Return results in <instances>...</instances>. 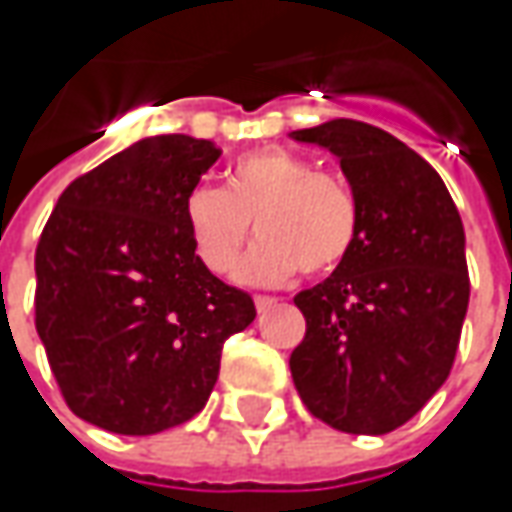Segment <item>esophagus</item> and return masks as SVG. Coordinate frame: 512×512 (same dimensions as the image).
<instances>
[{"instance_id":"34e87169","label":"esophagus","mask_w":512,"mask_h":512,"mask_svg":"<svg viewBox=\"0 0 512 512\" xmlns=\"http://www.w3.org/2000/svg\"><path fill=\"white\" fill-rule=\"evenodd\" d=\"M253 305H256L259 313H265V310H270V307L276 305V299H273V296H253Z\"/></svg>"}]
</instances>
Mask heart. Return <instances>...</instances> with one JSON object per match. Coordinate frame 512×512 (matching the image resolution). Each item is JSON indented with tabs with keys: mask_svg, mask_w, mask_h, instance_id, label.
Here are the masks:
<instances>
[{
	"mask_svg": "<svg viewBox=\"0 0 512 512\" xmlns=\"http://www.w3.org/2000/svg\"><path fill=\"white\" fill-rule=\"evenodd\" d=\"M187 233L210 273L236 265L250 225L239 282L282 285L299 270L333 273L359 236V205L339 176L285 148L253 150L227 170V185H193L185 196Z\"/></svg>",
	"mask_w": 512,
	"mask_h": 512,
	"instance_id": "obj_1",
	"label": "heart"
}]
</instances>
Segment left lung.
Instances as JSON below:
<instances>
[{
    "mask_svg": "<svg viewBox=\"0 0 512 512\" xmlns=\"http://www.w3.org/2000/svg\"><path fill=\"white\" fill-rule=\"evenodd\" d=\"M290 136L330 150L359 205L350 256L293 299L307 322L293 384L316 419L382 436L450 376L470 302L462 216L442 176L387 130L333 119Z\"/></svg>",
    "mask_w": 512,
    "mask_h": 512,
    "instance_id": "left-lung-1",
    "label": "left lung"
}]
</instances>
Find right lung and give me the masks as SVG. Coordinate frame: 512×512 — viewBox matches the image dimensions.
I'll return each instance as SVG.
<instances>
[{"mask_svg":"<svg viewBox=\"0 0 512 512\" xmlns=\"http://www.w3.org/2000/svg\"><path fill=\"white\" fill-rule=\"evenodd\" d=\"M219 156L185 133L139 139L53 207L36 247V333L79 419L122 436L193 419L222 344L256 319L187 233V190Z\"/></svg>","mask_w":512,"mask_h":512,"instance_id":"obj_1","label":"right lung"}]
</instances>
